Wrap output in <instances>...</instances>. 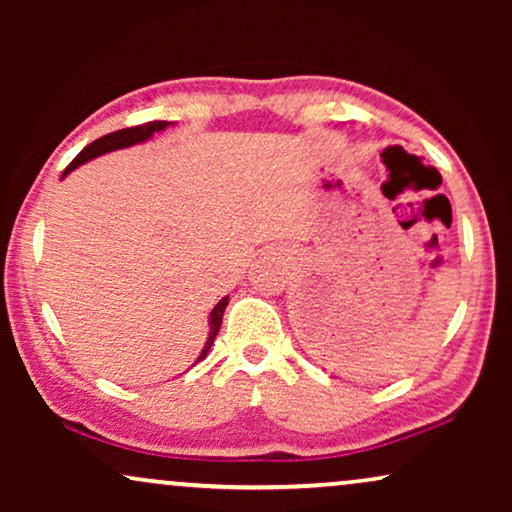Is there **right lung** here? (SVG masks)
I'll return each mask as SVG.
<instances>
[{
	"label": "right lung",
	"instance_id": "right-lung-1",
	"mask_svg": "<svg viewBox=\"0 0 512 512\" xmlns=\"http://www.w3.org/2000/svg\"><path fill=\"white\" fill-rule=\"evenodd\" d=\"M167 121H153V123H144V125H137V128H125V130H116V132H109V135H104L100 139H95L93 144H88L86 149H83L79 156H76L72 163H69V167L65 170V174H69L72 170H76V167L88 163V160H93L97 156H102V153H109V151H116V149H125V146H132V144H142L149 139L153 132H160L167 128ZM62 174V177H65ZM226 305H228V296L221 298L219 303L214 305L212 314H209V338L205 342V347H202V352L198 356V361H202L209 352V347L214 345V338L216 333H219L221 328V321H223V312H226Z\"/></svg>",
	"mask_w": 512,
	"mask_h": 512
}]
</instances>
